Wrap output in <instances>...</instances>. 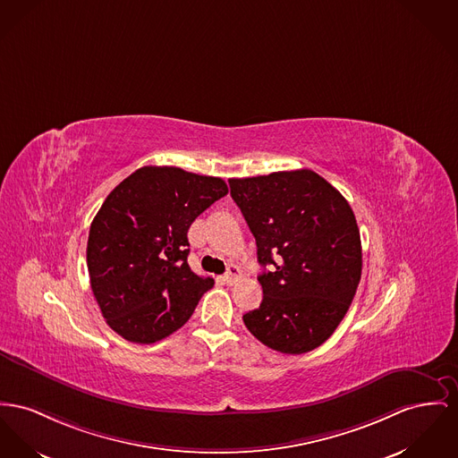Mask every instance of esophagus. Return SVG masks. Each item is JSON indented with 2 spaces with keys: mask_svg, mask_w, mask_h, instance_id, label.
I'll use <instances>...</instances> for the list:
<instances>
[{
  "mask_svg": "<svg viewBox=\"0 0 458 458\" xmlns=\"http://www.w3.org/2000/svg\"><path fill=\"white\" fill-rule=\"evenodd\" d=\"M240 267H236V266H231L229 269H227V273L222 276V281L225 283V284H234L236 281H238V277H240Z\"/></svg>",
  "mask_w": 458,
  "mask_h": 458,
  "instance_id": "obj_1",
  "label": "esophagus"
}]
</instances>
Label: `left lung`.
<instances>
[{
    "label": "left lung",
    "instance_id": "1",
    "mask_svg": "<svg viewBox=\"0 0 458 458\" xmlns=\"http://www.w3.org/2000/svg\"><path fill=\"white\" fill-rule=\"evenodd\" d=\"M257 242L264 299L243 316L250 334L304 354L336 330L361 279V238L347 199L312 170L231 179Z\"/></svg>",
    "mask_w": 458,
    "mask_h": 458
}]
</instances>
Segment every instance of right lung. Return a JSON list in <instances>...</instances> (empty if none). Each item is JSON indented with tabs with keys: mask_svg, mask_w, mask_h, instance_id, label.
<instances>
[{
	"mask_svg": "<svg viewBox=\"0 0 458 458\" xmlns=\"http://www.w3.org/2000/svg\"><path fill=\"white\" fill-rule=\"evenodd\" d=\"M218 177L142 166L118 183L95 215L87 264L106 323L124 340L154 344L187 323L212 277L187 264V231L227 194Z\"/></svg>",
	"mask_w": 458,
	"mask_h": 458,
	"instance_id": "obj_1",
	"label": "right lung"
}]
</instances>
